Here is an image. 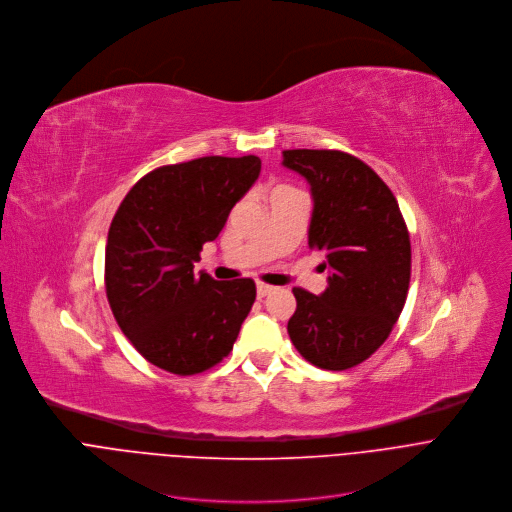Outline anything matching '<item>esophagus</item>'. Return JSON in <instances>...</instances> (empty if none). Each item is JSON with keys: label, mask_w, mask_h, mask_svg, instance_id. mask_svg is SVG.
I'll list each match as a JSON object with an SVG mask.
<instances>
[{"label": "esophagus", "mask_w": 512, "mask_h": 512, "mask_svg": "<svg viewBox=\"0 0 512 512\" xmlns=\"http://www.w3.org/2000/svg\"><path fill=\"white\" fill-rule=\"evenodd\" d=\"M272 290H274V286H270V284H264V282H258V284H256L258 296H266V294H270Z\"/></svg>", "instance_id": "1"}]
</instances>
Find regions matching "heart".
I'll return each instance as SVG.
<instances>
[{
    "label": "heart",
    "mask_w": 512,
    "mask_h": 512,
    "mask_svg": "<svg viewBox=\"0 0 512 512\" xmlns=\"http://www.w3.org/2000/svg\"><path fill=\"white\" fill-rule=\"evenodd\" d=\"M278 189H282V187H278Z\"/></svg>",
    "instance_id": "obj_1"
}]
</instances>
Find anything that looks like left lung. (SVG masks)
I'll return each instance as SVG.
<instances>
[{"label": "left lung", "instance_id": "8db88e82", "mask_svg": "<svg viewBox=\"0 0 512 512\" xmlns=\"http://www.w3.org/2000/svg\"><path fill=\"white\" fill-rule=\"evenodd\" d=\"M282 165L311 185L309 246L325 254L329 286L292 288L288 335L327 371L351 369L389 337L410 288L412 246L397 199L361 159L331 149H288Z\"/></svg>", "mask_w": 512, "mask_h": 512}]
</instances>
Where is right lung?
<instances>
[{"label": "right lung", "instance_id": "1", "mask_svg": "<svg viewBox=\"0 0 512 512\" xmlns=\"http://www.w3.org/2000/svg\"><path fill=\"white\" fill-rule=\"evenodd\" d=\"M260 159L199 157L141 177L119 206L107 240L111 311L133 347L175 375H195L230 355L256 300L252 278L193 272L260 175Z\"/></svg>", "mask_w": 512, "mask_h": 512}]
</instances>
